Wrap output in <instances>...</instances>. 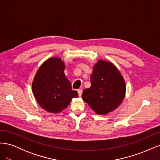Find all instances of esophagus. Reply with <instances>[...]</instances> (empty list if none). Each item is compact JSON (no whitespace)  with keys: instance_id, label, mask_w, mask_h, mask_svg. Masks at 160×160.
Listing matches in <instances>:
<instances>
[{"instance_id":"obj_1","label":"esophagus","mask_w":160,"mask_h":160,"mask_svg":"<svg viewBox=\"0 0 160 160\" xmlns=\"http://www.w3.org/2000/svg\"><path fill=\"white\" fill-rule=\"evenodd\" d=\"M78 94H79V97H81V95H82V93H83V90L82 89H78Z\"/></svg>"}]
</instances>
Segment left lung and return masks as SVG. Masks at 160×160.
<instances>
[{
  "label": "left lung",
  "mask_w": 160,
  "mask_h": 160,
  "mask_svg": "<svg viewBox=\"0 0 160 160\" xmlns=\"http://www.w3.org/2000/svg\"><path fill=\"white\" fill-rule=\"evenodd\" d=\"M125 91V80L117 67L100 59L93 66L91 87L84 90L82 99L98 115H106L122 103Z\"/></svg>",
  "instance_id": "8db88e82"
}]
</instances>
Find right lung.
I'll list each match as a JSON object with an SVG mask.
<instances>
[{
	"mask_svg": "<svg viewBox=\"0 0 160 160\" xmlns=\"http://www.w3.org/2000/svg\"><path fill=\"white\" fill-rule=\"evenodd\" d=\"M65 62L59 57L46 60L37 71L32 83V91L41 107L52 113H59L68 107L72 98H78L72 90L69 80L65 75Z\"/></svg>",
	"mask_w": 160,
	"mask_h": 160,
	"instance_id": "obj_1",
	"label": "right lung"
}]
</instances>
